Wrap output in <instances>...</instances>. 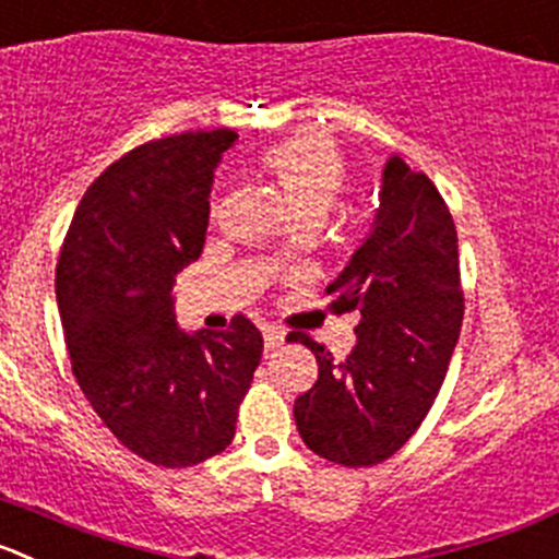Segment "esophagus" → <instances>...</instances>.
Here are the masks:
<instances>
[{"instance_id": "obj_1", "label": "esophagus", "mask_w": 559, "mask_h": 559, "mask_svg": "<svg viewBox=\"0 0 559 559\" xmlns=\"http://www.w3.org/2000/svg\"><path fill=\"white\" fill-rule=\"evenodd\" d=\"M262 333H264V347H267V350H278L281 344H284V331H281L278 325H264Z\"/></svg>"}]
</instances>
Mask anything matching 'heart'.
I'll use <instances>...</instances> for the list:
<instances>
[{"label":"heart","instance_id":"b5f03b06","mask_svg":"<svg viewBox=\"0 0 559 559\" xmlns=\"http://www.w3.org/2000/svg\"><path fill=\"white\" fill-rule=\"evenodd\" d=\"M259 174L278 190L292 217H325L344 190L347 170L336 148L317 138H292L259 156ZM284 253H275L281 259Z\"/></svg>","mask_w":559,"mask_h":559}]
</instances>
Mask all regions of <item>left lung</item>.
Returning <instances> with one entry per match:
<instances>
[{"instance_id":"8db88e82","label":"left lung","mask_w":559,"mask_h":559,"mask_svg":"<svg viewBox=\"0 0 559 559\" xmlns=\"http://www.w3.org/2000/svg\"><path fill=\"white\" fill-rule=\"evenodd\" d=\"M333 314L358 311L356 347L333 358L309 333L320 378L295 400L311 452L338 466H374L408 441L450 369L463 322L461 262L450 206L400 156L383 170L378 217L350 264L328 284Z\"/></svg>"}]
</instances>
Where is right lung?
Instances as JSON below:
<instances>
[{"instance_id": "right-lung-1", "label": "right lung", "mask_w": 559, "mask_h": 559, "mask_svg": "<svg viewBox=\"0 0 559 559\" xmlns=\"http://www.w3.org/2000/svg\"><path fill=\"white\" fill-rule=\"evenodd\" d=\"M234 140L231 129L185 132L123 154L87 187L57 259L76 383L109 432L154 466H195L226 450L262 361L248 317L185 333L170 297L201 255L212 170Z\"/></svg>"}]
</instances>
